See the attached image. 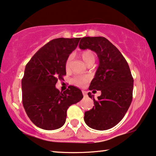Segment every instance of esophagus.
<instances>
[{"label": "esophagus", "instance_id": "obj_1", "mask_svg": "<svg viewBox=\"0 0 156 156\" xmlns=\"http://www.w3.org/2000/svg\"><path fill=\"white\" fill-rule=\"evenodd\" d=\"M82 93H83V96H84V97L87 96V93H86V91L83 90V91H82Z\"/></svg>", "mask_w": 156, "mask_h": 156}]
</instances>
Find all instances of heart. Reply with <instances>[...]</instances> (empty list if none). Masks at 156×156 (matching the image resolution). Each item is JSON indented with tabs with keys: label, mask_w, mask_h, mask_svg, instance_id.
<instances>
[{
	"label": "heart",
	"mask_w": 156,
	"mask_h": 156,
	"mask_svg": "<svg viewBox=\"0 0 156 156\" xmlns=\"http://www.w3.org/2000/svg\"><path fill=\"white\" fill-rule=\"evenodd\" d=\"M80 56H81L83 61L85 63H86L87 65L89 63H93L95 61V55L91 51H89V50H87V51H83L81 53H80ZM70 60H71V57H68L67 61L66 62V69H68L70 65ZM72 83L74 85H76L77 86L81 87L84 86L85 83L88 81V78L86 76H76L74 77L72 79Z\"/></svg>",
	"instance_id": "1"
}]
</instances>
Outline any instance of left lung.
Segmentation results:
<instances>
[{
    "label": "left lung",
    "mask_w": 156,
    "mask_h": 156,
    "mask_svg": "<svg viewBox=\"0 0 156 156\" xmlns=\"http://www.w3.org/2000/svg\"><path fill=\"white\" fill-rule=\"evenodd\" d=\"M79 48L96 53L99 59L94 78L89 90H101L94 106L85 112V123L95 130H105L117 125L129 108L133 98V78L129 66L115 45L104 37H84Z\"/></svg>",
    "instance_id": "1"
}]
</instances>
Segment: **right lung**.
I'll return each mask as SVG.
<instances>
[{"mask_svg": "<svg viewBox=\"0 0 156 156\" xmlns=\"http://www.w3.org/2000/svg\"><path fill=\"white\" fill-rule=\"evenodd\" d=\"M80 39H53L27 63L21 82L23 105L28 118L38 128L51 130L62 127L68 108L83 97L75 86H68L63 93L55 88L58 79L66 75V62Z\"/></svg>", "mask_w": 156, "mask_h": 156, "instance_id": "obj_1", "label": "right lung"}]
</instances>
